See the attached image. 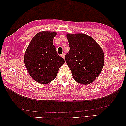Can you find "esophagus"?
Wrapping results in <instances>:
<instances>
[{
	"mask_svg": "<svg viewBox=\"0 0 126 126\" xmlns=\"http://www.w3.org/2000/svg\"><path fill=\"white\" fill-rule=\"evenodd\" d=\"M61 56L63 57V59H65V54L64 53H62L61 54Z\"/></svg>",
	"mask_w": 126,
	"mask_h": 126,
	"instance_id": "34e87169",
	"label": "esophagus"
}]
</instances>
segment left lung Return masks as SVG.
<instances>
[{
	"label": "left lung",
	"mask_w": 126,
	"mask_h": 126,
	"mask_svg": "<svg viewBox=\"0 0 126 126\" xmlns=\"http://www.w3.org/2000/svg\"><path fill=\"white\" fill-rule=\"evenodd\" d=\"M70 50L65 61L76 81L82 85L93 82L104 63L103 51L92 37L84 33L66 34Z\"/></svg>",
	"instance_id": "obj_1"
}]
</instances>
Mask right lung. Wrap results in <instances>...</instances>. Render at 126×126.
Listing matches in <instances>:
<instances>
[{"instance_id":"obj_1","label":"right lung","mask_w":126,"mask_h":126,"mask_svg":"<svg viewBox=\"0 0 126 126\" xmlns=\"http://www.w3.org/2000/svg\"><path fill=\"white\" fill-rule=\"evenodd\" d=\"M56 32H38L31 41L24 56L30 77L36 82L47 84L54 80L65 60L56 52L52 41Z\"/></svg>"}]
</instances>
